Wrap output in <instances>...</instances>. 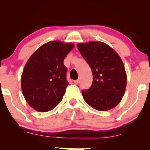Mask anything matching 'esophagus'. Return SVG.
Wrapping results in <instances>:
<instances>
[{"instance_id": "esophagus-1", "label": "esophagus", "mask_w": 150, "mask_h": 150, "mask_svg": "<svg viewBox=\"0 0 150 150\" xmlns=\"http://www.w3.org/2000/svg\"><path fill=\"white\" fill-rule=\"evenodd\" d=\"M74 82H75V84H78L79 82H80V79H77L76 80H74Z\"/></svg>"}]
</instances>
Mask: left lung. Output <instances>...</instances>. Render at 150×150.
<instances>
[{"label": "left lung", "instance_id": "1", "mask_svg": "<svg viewBox=\"0 0 150 150\" xmlns=\"http://www.w3.org/2000/svg\"><path fill=\"white\" fill-rule=\"evenodd\" d=\"M77 46L92 70V86L82 92L85 101L98 111L116 107L124 95L127 83L121 58L111 46L101 42L79 43Z\"/></svg>", "mask_w": 150, "mask_h": 150}]
</instances>
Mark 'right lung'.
Returning <instances> with one entry per match:
<instances>
[{
	"instance_id": "add662e5",
	"label": "right lung",
	"mask_w": 150,
	"mask_h": 150,
	"mask_svg": "<svg viewBox=\"0 0 150 150\" xmlns=\"http://www.w3.org/2000/svg\"><path fill=\"white\" fill-rule=\"evenodd\" d=\"M74 46L61 41L47 42L26 63L21 77L22 94L36 111L47 112L61 101L68 85L63 61Z\"/></svg>"
}]
</instances>
